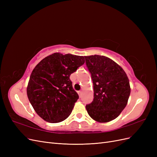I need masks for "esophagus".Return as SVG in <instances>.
<instances>
[{
    "mask_svg": "<svg viewBox=\"0 0 157 157\" xmlns=\"http://www.w3.org/2000/svg\"><path fill=\"white\" fill-rule=\"evenodd\" d=\"M78 96H79V97H80V98H81L82 92V91H78Z\"/></svg>",
    "mask_w": 157,
    "mask_h": 157,
    "instance_id": "esophagus-1",
    "label": "esophagus"
}]
</instances>
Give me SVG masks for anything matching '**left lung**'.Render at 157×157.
Segmentation results:
<instances>
[{"instance_id":"left-lung-1","label":"left lung","mask_w":157,"mask_h":157,"mask_svg":"<svg viewBox=\"0 0 157 157\" xmlns=\"http://www.w3.org/2000/svg\"><path fill=\"white\" fill-rule=\"evenodd\" d=\"M94 85V99L86 105L88 115L99 122L111 121L127 105L129 80L121 66L107 57L84 56Z\"/></svg>"}]
</instances>
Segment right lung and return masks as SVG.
Returning a JSON list of instances; mask_svg holds the SVG:
<instances>
[{
	"label": "right lung",
	"instance_id": "add662e5",
	"mask_svg": "<svg viewBox=\"0 0 157 157\" xmlns=\"http://www.w3.org/2000/svg\"><path fill=\"white\" fill-rule=\"evenodd\" d=\"M84 63L83 56L54 53L36 65L30 76L27 94L42 119L57 123L71 115L78 95L73 90L70 75Z\"/></svg>",
	"mask_w": 157,
	"mask_h": 157
}]
</instances>
